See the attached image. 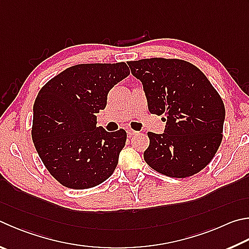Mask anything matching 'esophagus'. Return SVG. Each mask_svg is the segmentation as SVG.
Here are the masks:
<instances>
[{
  "mask_svg": "<svg viewBox=\"0 0 249 249\" xmlns=\"http://www.w3.org/2000/svg\"><path fill=\"white\" fill-rule=\"evenodd\" d=\"M126 132H127V135H128V136H134V135L138 134L137 130H134V129H132V128H128L127 130H126Z\"/></svg>",
  "mask_w": 249,
  "mask_h": 249,
  "instance_id": "34e87169",
  "label": "esophagus"
}]
</instances>
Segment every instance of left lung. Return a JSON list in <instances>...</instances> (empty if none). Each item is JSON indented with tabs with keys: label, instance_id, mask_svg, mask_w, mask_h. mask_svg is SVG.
<instances>
[{
	"label": "left lung",
	"instance_id": "left-lung-1",
	"mask_svg": "<svg viewBox=\"0 0 249 249\" xmlns=\"http://www.w3.org/2000/svg\"><path fill=\"white\" fill-rule=\"evenodd\" d=\"M142 81L148 109L164 114V133H148L147 164L171 178H188L209 164L222 142L224 105L205 74L183 60L144 58L128 63Z\"/></svg>",
	"mask_w": 249,
	"mask_h": 249
}]
</instances>
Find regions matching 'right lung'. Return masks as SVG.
<instances>
[{
  "mask_svg": "<svg viewBox=\"0 0 249 249\" xmlns=\"http://www.w3.org/2000/svg\"><path fill=\"white\" fill-rule=\"evenodd\" d=\"M129 75L124 62L78 64L43 86L34 105L31 136L54 178L74 189L94 187L114 172L126 132L97 127L107 93Z\"/></svg>",
  "mask_w": 249,
  "mask_h": 249,
  "instance_id": "right-lung-1",
  "label": "right lung"
}]
</instances>
